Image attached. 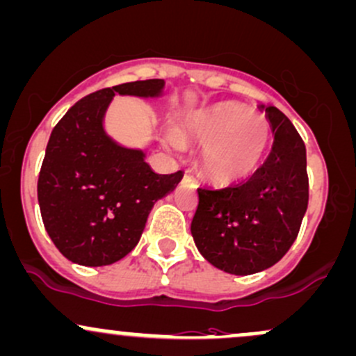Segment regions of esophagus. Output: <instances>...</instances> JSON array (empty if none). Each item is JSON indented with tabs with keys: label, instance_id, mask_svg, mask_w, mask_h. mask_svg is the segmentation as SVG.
I'll list each match as a JSON object with an SVG mask.
<instances>
[{
	"label": "esophagus",
	"instance_id": "34e87169",
	"mask_svg": "<svg viewBox=\"0 0 356 356\" xmlns=\"http://www.w3.org/2000/svg\"><path fill=\"white\" fill-rule=\"evenodd\" d=\"M182 182H186V184H191V186L196 184L194 177H193V175H189V174H184V177H182Z\"/></svg>",
	"mask_w": 356,
	"mask_h": 356
}]
</instances>
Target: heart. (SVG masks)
<instances>
[{
	"mask_svg": "<svg viewBox=\"0 0 356 356\" xmlns=\"http://www.w3.org/2000/svg\"><path fill=\"white\" fill-rule=\"evenodd\" d=\"M167 142L175 148L184 142L202 145V175L218 186H232L260 169L272 143V127L260 113L222 101L186 113Z\"/></svg>",
	"mask_w": 356,
	"mask_h": 356,
	"instance_id": "1",
	"label": "heart"
}]
</instances>
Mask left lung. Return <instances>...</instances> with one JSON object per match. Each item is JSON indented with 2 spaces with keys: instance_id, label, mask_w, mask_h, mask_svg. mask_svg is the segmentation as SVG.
Listing matches in <instances>:
<instances>
[{
  "instance_id": "8db88e82",
  "label": "left lung",
  "mask_w": 356,
  "mask_h": 356,
  "mask_svg": "<svg viewBox=\"0 0 356 356\" xmlns=\"http://www.w3.org/2000/svg\"><path fill=\"white\" fill-rule=\"evenodd\" d=\"M260 109L272 127L270 155L243 184L197 189L191 222L199 253L235 275L261 272L282 259L298 238L309 201L302 138L280 109Z\"/></svg>"
}]
</instances>
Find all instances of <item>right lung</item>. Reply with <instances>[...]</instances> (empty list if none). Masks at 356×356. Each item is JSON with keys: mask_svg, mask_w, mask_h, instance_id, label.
<instances>
[{"mask_svg": "<svg viewBox=\"0 0 356 356\" xmlns=\"http://www.w3.org/2000/svg\"><path fill=\"white\" fill-rule=\"evenodd\" d=\"M163 86V79H147L92 92L50 134L38 204L50 240L74 264L103 267L128 255L155 202L181 182L182 170L155 174L143 150L116 143L103 124L115 95L159 97Z\"/></svg>", "mask_w": 356, "mask_h": 356, "instance_id": "1", "label": "right lung"}]
</instances>
